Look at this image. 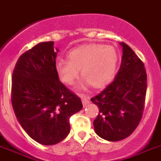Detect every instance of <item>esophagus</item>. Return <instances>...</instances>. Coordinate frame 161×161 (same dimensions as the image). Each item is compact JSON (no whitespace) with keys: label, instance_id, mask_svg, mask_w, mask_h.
Segmentation results:
<instances>
[{"label":"esophagus","instance_id":"34e87169","mask_svg":"<svg viewBox=\"0 0 161 161\" xmlns=\"http://www.w3.org/2000/svg\"><path fill=\"white\" fill-rule=\"evenodd\" d=\"M80 96H81V98H82V103L84 107L87 106V105L90 103V101H89V99H88L87 96L85 95V94H81Z\"/></svg>","mask_w":161,"mask_h":161}]
</instances>
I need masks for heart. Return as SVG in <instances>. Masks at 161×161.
Here are the masks:
<instances>
[{
	"instance_id": "1",
	"label": "heart",
	"mask_w": 161,
	"mask_h": 161,
	"mask_svg": "<svg viewBox=\"0 0 161 161\" xmlns=\"http://www.w3.org/2000/svg\"><path fill=\"white\" fill-rule=\"evenodd\" d=\"M118 53L114 47L100 43L83 45L70 51L67 59L61 58L55 64V70L64 83L72 85L80 69L79 87L84 89L90 83L101 87L111 80L118 64Z\"/></svg>"
}]
</instances>
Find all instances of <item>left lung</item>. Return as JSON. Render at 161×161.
Returning a JSON list of instances; mask_svg holds the SVG:
<instances>
[{
  "label": "left lung",
  "mask_w": 161,
  "mask_h": 161,
  "mask_svg": "<svg viewBox=\"0 0 161 161\" xmlns=\"http://www.w3.org/2000/svg\"><path fill=\"white\" fill-rule=\"evenodd\" d=\"M119 70L114 80L91 99L99 108L94 121L95 133L109 142H118L132 134L142 118L147 90L145 66L125 43Z\"/></svg>",
  "instance_id": "obj_1"
}]
</instances>
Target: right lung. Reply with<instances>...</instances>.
Instances as JSON below:
<instances>
[{"label": "right lung", "mask_w": 161, "mask_h": 161, "mask_svg": "<svg viewBox=\"0 0 161 161\" xmlns=\"http://www.w3.org/2000/svg\"><path fill=\"white\" fill-rule=\"evenodd\" d=\"M58 52L53 41L38 43L19 56L12 77L15 115L28 136L43 145L65 139L70 116L82 108L81 99L58 79Z\"/></svg>", "instance_id": "right-lung-1"}]
</instances>
